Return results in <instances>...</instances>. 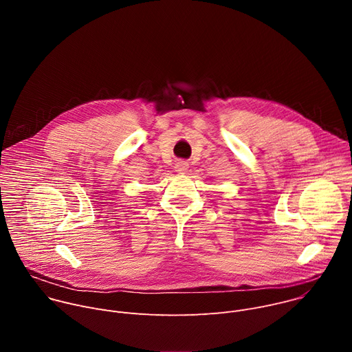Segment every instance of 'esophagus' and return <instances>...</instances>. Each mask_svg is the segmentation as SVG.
Instances as JSON below:
<instances>
[{"label":"esophagus","mask_w":352,"mask_h":352,"mask_svg":"<svg viewBox=\"0 0 352 352\" xmlns=\"http://www.w3.org/2000/svg\"><path fill=\"white\" fill-rule=\"evenodd\" d=\"M174 168L178 174H185L188 171V163L186 162H177Z\"/></svg>","instance_id":"obj_1"}]
</instances>
